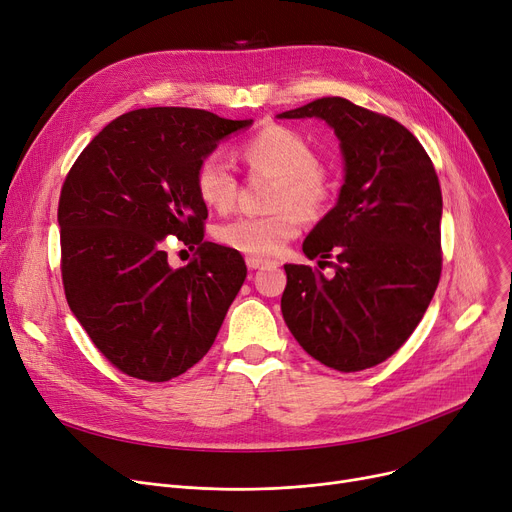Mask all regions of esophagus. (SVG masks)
I'll return each mask as SVG.
<instances>
[{"mask_svg":"<svg viewBox=\"0 0 512 512\" xmlns=\"http://www.w3.org/2000/svg\"><path fill=\"white\" fill-rule=\"evenodd\" d=\"M263 265H267L265 259H261V257H247V267H249V270H259V267H263Z\"/></svg>","mask_w":512,"mask_h":512,"instance_id":"34e87169","label":"esophagus"}]
</instances>
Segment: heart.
<instances>
[{"label":"heart","mask_w":512,"mask_h":512,"mask_svg":"<svg viewBox=\"0 0 512 512\" xmlns=\"http://www.w3.org/2000/svg\"><path fill=\"white\" fill-rule=\"evenodd\" d=\"M242 155L255 172L278 176L270 205L263 215H238L215 228L224 247L251 257H274L286 242L297 238L303 220L317 222L330 211L336 182L319 168L317 149L297 130L267 124L242 145ZM199 199L220 213L230 211L238 199V174L222 151H209L195 170Z\"/></svg>","instance_id":"heart-1"}]
</instances>
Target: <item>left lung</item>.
Here are the masks:
<instances>
[{"label": "left lung", "instance_id": "obj_1", "mask_svg": "<svg viewBox=\"0 0 512 512\" xmlns=\"http://www.w3.org/2000/svg\"><path fill=\"white\" fill-rule=\"evenodd\" d=\"M280 118L326 120L346 161L336 207L303 242L305 255L335 276L284 265V321L326 367H373L409 340L440 282L436 168L411 130L342 97L315 99Z\"/></svg>", "mask_w": 512, "mask_h": 512}]
</instances>
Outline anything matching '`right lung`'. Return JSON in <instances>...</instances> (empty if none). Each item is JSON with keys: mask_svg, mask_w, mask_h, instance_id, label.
Returning <instances> with one entry per match:
<instances>
[{"mask_svg": "<svg viewBox=\"0 0 512 512\" xmlns=\"http://www.w3.org/2000/svg\"><path fill=\"white\" fill-rule=\"evenodd\" d=\"M193 107L118 116L66 174L58 205L66 301L99 353L130 378L168 382L211 348L247 278L238 251L203 240L195 170L230 132ZM196 251L174 271L165 236Z\"/></svg>", "mask_w": 512, "mask_h": 512, "instance_id": "add662e5", "label": "right lung"}]
</instances>
